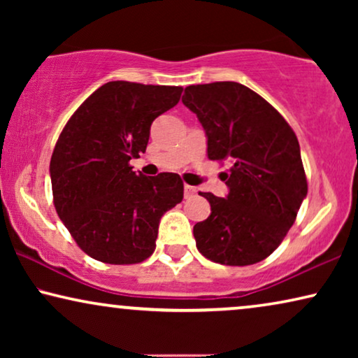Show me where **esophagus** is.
Here are the masks:
<instances>
[{"instance_id": "1", "label": "esophagus", "mask_w": 358, "mask_h": 358, "mask_svg": "<svg viewBox=\"0 0 358 358\" xmlns=\"http://www.w3.org/2000/svg\"><path fill=\"white\" fill-rule=\"evenodd\" d=\"M194 194H197V189L192 187V185H187V184H185V185H184V195H185V199L192 197Z\"/></svg>"}]
</instances>
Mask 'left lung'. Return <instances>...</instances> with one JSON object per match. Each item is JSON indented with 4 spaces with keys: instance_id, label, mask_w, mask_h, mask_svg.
Instances as JSON below:
<instances>
[{
    "instance_id": "obj_1",
    "label": "left lung",
    "mask_w": 358,
    "mask_h": 358,
    "mask_svg": "<svg viewBox=\"0 0 358 358\" xmlns=\"http://www.w3.org/2000/svg\"><path fill=\"white\" fill-rule=\"evenodd\" d=\"M212 161H228L224 199L200 192L212 213L194 227L197 249L223 266H251L278 248L308 194L295 131L268 102L234 81L187 86Z\"/></svg>"
}]
</instances>
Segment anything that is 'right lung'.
Returning <instances> with one entry per match:
<instances>
[{
    "label": "right lung",
    "mask_w": 358,
    "mask_h": 358,
    "mask_svg": "<svg viewBox=\"0 0 358 358\" xmlns=\"http://www.w3.org/2000/svg\"><path fill=\"white\" fill-rule=\"evenodd\" d=\"M180 86L110 81L78 107L50 159L53 205L78 246L96 261L138 264L153 254L159 220L182 202L179 174L143 176L156 117L180 99Z\"/></svg>",
    "instance_id": "obj_1"
}]
</instances>
